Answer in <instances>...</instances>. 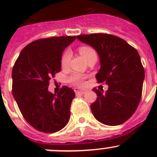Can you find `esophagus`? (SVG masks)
Masks as SVG:
<instances>
[{
	"label": "esophagus",
	"instance_id": "34e87169",
	"mask_svg": "<svg viewBox=\"0 0 157 157\" xmlns=\"http://www.w3.org/2000/svg\"><path fill=\"white\" fill-rule=\"evenodd\" d=\"M75 92L76 94H85V90H75Z\"/></svg>",
	"mask_w": 157,
	"mask_h": 157
}]
</instances>
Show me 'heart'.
I'll list each match as a JSON object with an SVG mask.
<instances>
[{
    "instance_id": "1",
    "label": "heart",
    "mask_w": 157,
    "mask_h": 157,
    "mask_svg": "<svg viewBox=\"0 0 157 157\" xmlns=\"http://www.w3.org/2000/svg\"><path fill=\"white\" fill-rule=\"evenodd\" d=\"M79 52L83 57L85 58L86 59L89 57V56L92 55V54L96 53V51L94 50L92 47L90 46H81L79 48ZM71 59V52L69 51H67L63 53V56L61 58V66L62 67H66L69 63ZM85 78L86 77L83 75L81 74H75L70 78V82L76 86H83L85 84Z\"/></svg>"
}]
</instances>
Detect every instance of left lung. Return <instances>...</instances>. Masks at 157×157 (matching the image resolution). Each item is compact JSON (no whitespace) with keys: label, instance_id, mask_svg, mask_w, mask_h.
I'll return each instance as SVG.
<instances>
[{"label":"left lung","instance_id":"1","mask_svg":"<svg viewBox=\"0 0 157 157\" xmlns=\"http://www.w3.org/2000/svg\"><path fill=\"white\" fill-rule=\"evenodd\" d=\"M77 38L98 52L101 68L96 78L109 85L105 93L93 89L98 95L90 105L93 114L105 125H120L133 116L141 101L145 70L139 54L125 40L112 34H82Z\"/></svg>","mask_w":157,"mask_h":157}]
</instances>
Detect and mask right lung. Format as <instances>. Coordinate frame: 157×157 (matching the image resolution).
Segmentation results:
<instances>
[{"mask_svg":"<svg viewBox=\"0 0 157 157\" xmlns=\"http://www.w3.org/2000/svg\"><path fill=\"white\" fill-rule=\"evenodd\" d=\"M75 36L37 39L23 48L12 68V94L26 121L37 130L55 133L70 119L74 90L63 86L48 92L49 81L61 69V57Z\"/></svg>","mask_w":157,"mask_h":157,"instance_id":"1","label":"right lung"}]
</instances>
